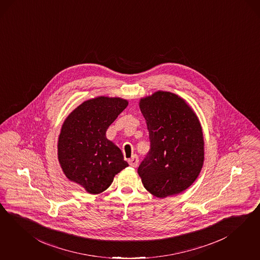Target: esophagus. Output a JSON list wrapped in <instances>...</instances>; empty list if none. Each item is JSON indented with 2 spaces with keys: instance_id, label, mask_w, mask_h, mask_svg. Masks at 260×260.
Here are the masks:
<instances>
[{
  "instance_id": "34e87169",
  "label": "esophagus",
  "mask_w": 260,
  "mask_h": 260,
  "mask_svg": "<svg viewBox=\"0 0 260 260\" xmlns=\"http://www.w3.org/2000/svg\"><path fill=\"white\" fill-rule=\"evenodd\" d=\"M128 162H129V165H130L132 168H137L138 165H139V158H138V156L134 155L131 159L128 160Z\"/></svg>"
}]
</instances>
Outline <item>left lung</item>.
<instances>
[{"label": "left lung", "mask_w": 260, "mask_h": 260, "mask_svg": "<svg viewBox=\"0 0 260 260\" xmlns=\"http://www.w3.org/2000/svg\"><path fill=\"white\" fill-rule=\"evenodd\" d=\"M150 150L138 168L143 186L166 198L187 189L201 172L205 142L200 120L176 93L157 91L141 99Z\"/></svg>", "instance_id": "obj_1"}]
</instances>
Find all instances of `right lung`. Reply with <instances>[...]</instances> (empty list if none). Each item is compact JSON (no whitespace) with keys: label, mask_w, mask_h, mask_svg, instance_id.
<instances>
[{"label":"right lung","mask_w":260,"mask_h":260,"mask_svg":"<svg viewBox=\"0 0 260 260\" xmlns=\"http://www.w3.org/2000/svg\"><path fill=\"white\" fill-rule=\"evenodd\" d=\"M121 98L96 96L84 101L64 120L57 143L59 164L65 176L90 194H100L128 167L121 150L106 131L125 109Z\"/></svg>","instance_id":"obj_1"}]
</instances>
